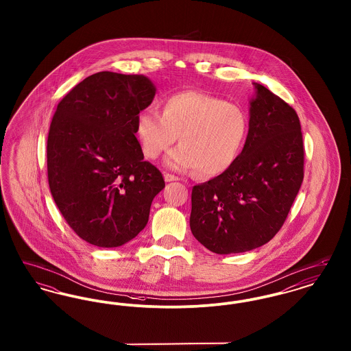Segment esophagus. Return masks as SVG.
<instances>
[{"label": "esophagus", "instance_id": "1", "mask_svg": "<svg viewBox=\"0 0 351 351\" xmlns=\"http://www.w3.org/2000/svg\"><path fill=\"white\" fill-rule=\"evenodd\" d=\"M165 180H166L167 183H171V182H176V180H179V178H178V176H175V175H171V173H165Z\"/></svg>", "mask_w": 351, "mask_h": 351}]
</instances>
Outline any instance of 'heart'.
<instances>
[{
    "instance_id": "b5f03b06",
    "label": "heart",
    "mask_w": 351,
    "mask_h": 351,
    "mask_svg": "<svg viewBox=\"0 0 351 351\" xmlns=\"http://www.w3.org/2000/svg\"><path fill=\"white\" fill-rule=\"evenodd\" d=\"M249 132L245 110L232 102L184 90L165 101L163 114L143 109L135 121V134L143 154L159 158L176 141L165 159L166 167L186 172L196 168L200 176H216L232 167Z\"/></svg>"
}]
</instances>
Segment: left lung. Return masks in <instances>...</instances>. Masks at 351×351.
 Here are the masks:
<instances>
[{
	"label": "left lung",
	"mask_w": 351,
	"mask_h": 351,
	"mask_svg": "<svg viewBox=\"0 0 351 351\" xmlns=\"http://www.w3.org/2000/svg\"><path fill=\"white\" fill-rule=\"evenodd\" d=\"M252 84L243 149L232 167L192 189L191 232L216 254L246 252L271 241L304 179L296 112L266 86Z\"/></svg>",
	"instance_id": "obj_1"
}]
</instances>
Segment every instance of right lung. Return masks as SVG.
<instances>
[{"mask_svg":"<svg viewBox=\"0 0 351 351\" xmlns=\"http://www.w3.org/2000/svg\"><path fill=\"white\" fill-rule=\"evenodd\" d=\"M156 88L145 75L97 72L59 102L47 139L51 195L68 225L99 247H119L145 229L165 188L143 160L135 121Z\"/></svg>","mask_w":351,"mask_h":351,"instance_id":"add662e5","label":"right lung"}]
</instances>
